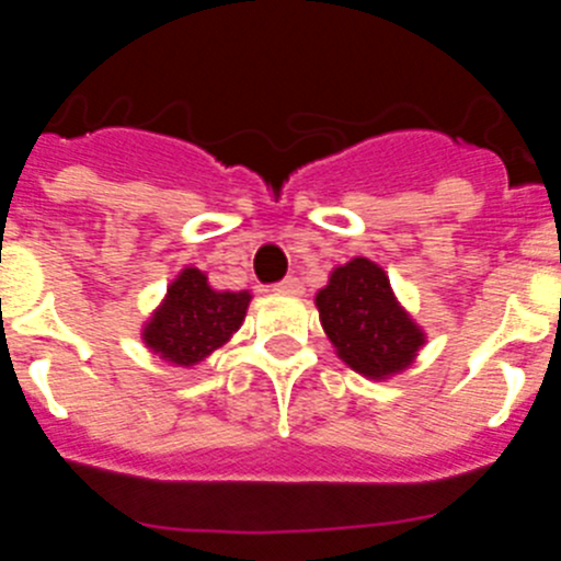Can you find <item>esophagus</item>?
<instances>
[{
	"mask_svg": "<svg viewBox=\"0 0 561 561\" xmlns=\"http://www.w3.org/2000/svg\"><path fill=\"white\" fill-rule=\"evenodd\" d=\"M275 291H280V295H304V284H300L297 277L289 275L275 286Z\"/></svg>",
	"mask_w": 561,
	"mask_h": 561,
	"instance_id": "obj_1",
	"label": "esophagus"
}]
</instances>
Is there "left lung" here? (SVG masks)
I'll return each instance as SVG.
<instances>
[{"instance_id": "left-lung-1", "label": "left lung", "mask_w": 561, "mask_h": 561, "mask_svg": "<svg viewBox=\"0 0 561 561\" xmlns=\"http://www.w3.org/2000/svg\"><path fill=\"white\" fill-rule=\"evenodd\" d=\"M325 336L351 370L390 379L413 365L427 334L396 300L388 272L370 257L336 266L314 297Z\"/></svg>"}]
</instances>
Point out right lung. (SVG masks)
<instances>
[{
    "instance_id": "add662e5",
    "label": "right lung",
    "mask_w": 561,
    "mask_h": 561,
    "mask_svg": "<svg viewBox=\"0 0 561 561\" xmlns=\"http://www.w3.org/2000/svg\"><path fill=\"white\" fill-rule=\"evenodd\" d=\"M252 295L219 291L196 266H185L142 325V342L176 368H193L230 342L244 323Z\"/></svg>"
}]
</instances>
